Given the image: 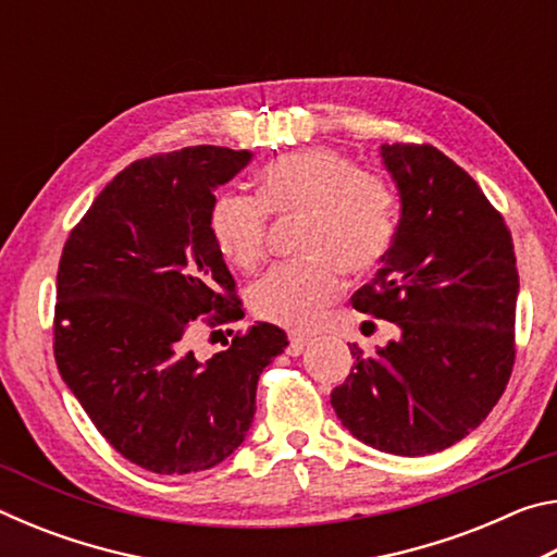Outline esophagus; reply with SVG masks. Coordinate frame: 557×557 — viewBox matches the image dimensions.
<instances>
[{
	"label": "esophagus",
	"instance_id": "34e87169",
	"mask_svg": "<svg viewBox=\"0 0 557 557\" xmlns=\"http://www.w3.org/2000/svg\"><path fill=\"white\" fill-rule=\"evenodd\" d=\"M309 342H312V338H309V336H305V334H295V336L289 338L287 354H289V356H299V354L305 351V348L309 346Z\"/></svg>",
	"mask_w": 557,
	"mask_h": 557
}]
</instances>
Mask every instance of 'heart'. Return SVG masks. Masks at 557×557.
<instances>
[{
  "label": "heart",
  "mask_w": 557,
  "mask_h": 557,
  "mask_svg": "<svg viewBox=\"0 0 557 557\" xmlns=\"http://www.w3.org/2000/svg\"><path fill=\"white\" fill-rule=\"evenodd\" d=\"M268 213L301 215V258L268 272L250 295L252 312L287 329L312 326L342 292L344 272H371L395 235L391 184L329 147L272 159L258 176V199L238 191L215 196L209 231L231 265L252 272L265 260Z\"/></svg>",
  "instance_id": "obj_1"
}]
</instances>
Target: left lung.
<instances>
[{
  "mask_svg": "<svg viewBox=\"0 0 557 557\" xmlns=\"http://www.w3.org/2000/svg\"><path fill=\"white\" fill-rule=\"evenodd\" d=\"M400 223L358 312L400 336L332 393L342 425L373 449L435 455L482 425L511 379L518 270L511 231L465 169L432 145H383Z\"/></svg>",
  "mask_w": 557,
  "mask_h": 557,
  "instance_id": "left-lung-1",
  "label": "left lung"
}]
</instances>
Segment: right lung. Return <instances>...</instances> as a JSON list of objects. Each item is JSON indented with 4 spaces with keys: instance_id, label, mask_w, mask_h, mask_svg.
I'll list each match as a JSON object with an SVG mask.
<instances>
[{
    "instance_id": "obj_1",
    "label": "right lung",
    "mask_w": 557,
    "mask_h": 557,
    "mask_svg": "<svg viewBox=\"0 0 557 557\" xmlns=\"http://www.w3.org/2000/svg\"><path fill=\"white\" fill-rule=\"evenodd\" d=\"M250 157L199 145L137 159L63 245L55 366L100 435L154 474H191L233 455L252 425L262 369L289 344L260 322L209 361L188 348L201 324L243 319L209 211Z\"/></svg>"
}]
</instances>
